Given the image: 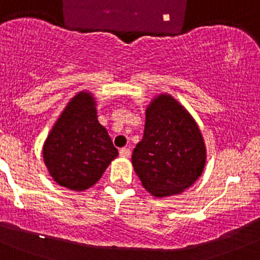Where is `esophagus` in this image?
Segmentation results:
<instances>
[{
    "mask_svg": "<svg viewBox=\"0 0 260 260\" xmlns=\"http://www.w3.org/2000/svg\"><path fill=\"white\" fill-rule=\"evenodd\" d=\"M120 156L121 157H129L130 156V149L127 148H122L120 149Z\"/></svg>",
    "mask_w": 260,
    "mask_h": 260,
    "instance_id": "34e87169",
    "label": "esophagus"
}]
</instances>
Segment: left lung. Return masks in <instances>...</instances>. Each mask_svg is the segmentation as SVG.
Returning <instances> with one entry per match:
<instances>
[{"label": "left lung", "mask_w": 260, "mask_h": 260, "mask_svg": "<svg viewBox=\"0 0 260 260\" xmlns=\"http://www.w3.org/2000/svg\"><path fill=\"white\" fill-rule=\"evenodd\" d=\"M131 161L141 185L155 198L181 194L203 174L207 146L202 131L170 93L154 96L146 106L144 136Z\"/></svg>", "instance_id": "1"}]
</instances>
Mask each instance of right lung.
I'll use <instances>...</instances> for the list:
<instances>
[{
  "instance_id": "obj_1",
  "label": "right lung",
  "mask_w": 260,
  "mask_h": 260,
  "mask_svg": "<svg viewBox=\"0 0 260 260\" xmlns=\"http://www.w3.org/2000/svg\"><path fill=\"white\" fill-rule=\"evenodd\" d=\"M96 99L79 91L66 104L42 146L44 162L58 185L84 191L98 183L119 151L99 122Z\"/></svg>"
}]
</instances>
